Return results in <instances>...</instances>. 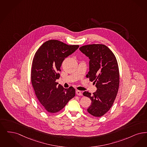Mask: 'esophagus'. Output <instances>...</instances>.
Returning <instances> with one entry per match:
<instances>
[{"label": "esophagus", "instance_id": "obj_1", "mask_svg": "<svg viewBox=\"0 0 147 147\" xmlns=\"http://www.w3.org/2000/svg\"><path fill=\"white\" fill-rule=\"evenodd\" d=\"M76 93L77 95H78V96H80L82 95V92L80 91V90H77L76 91Z\"/></svg>", "mask_w": 147, "mask_h": 147}]
</instances>
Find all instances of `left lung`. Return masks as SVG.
<instances>
[{
  "instance_id": "left-lung-1",
  "label": "left lung",
  "mask_w": 147,
  "mask_h": 147,
  "mask_svg": "<svg viewBox=\"0 0 147 147\" xmlns=\"http://www.w3.org/2000/svg\"><path fill=\"white\" fill-rule=\"evenodd\" d=\"M80 50L90 59V71L86 75L94 81L97 90L93 94L84 92L92 104L87 111L95 117L107 113L114 102L120 83L119 66L115 55L108 47L100 44L86 45Z\"/></svg>"
}]
</instances>
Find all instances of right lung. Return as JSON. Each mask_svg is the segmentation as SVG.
<instances>
[{"label": "right lung", "instance_id": "1", "mask_svg": "<svg viewBox=\"0 0 147 147\" xmlns=\"http://www.w3.org/2000/svg\"><path fill=\"white\" fill-rule=\"evenodd\" d=\"M57 40H49L36 51L32 61L31 82L36 96L45 110L55 113L64 108L75 96L72 87L64 88L57 85L60 67L64 59L78 48Z\"/></svg>", "mask_w": 147, "mask_h": 147}]
</instances>
